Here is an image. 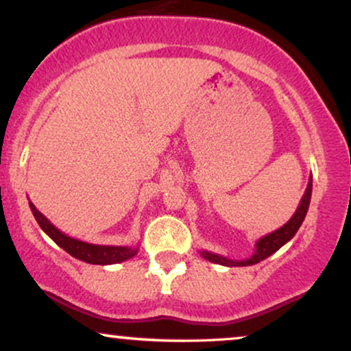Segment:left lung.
Returning a JSON list of instances; mask_svg holds the SVG:
<instances>
[{"label": "left lung", "instance_id": "8db88e82", "mask_svg": "<svg viewBox=\"0 0 351 351\" xmlns=\"http://www.w3.org/2000/svg\"><path fill=\"white\" fill-rule=\"evenodd\" d=\"M311 186H313V184H311V176H310V178H308L305 193H303L302 199H300V205H298V208H296L293 217L288 219L282 228H278V230H275V232L261 237L255 245V253H253L250 258H246V260H230V258L218 255V253L206 252V250H202V252H199V255L205 258V260L211 261V263L223 265V267H250V265H256V263H260V261H263L265 258H268L275 252H278V250L282 248L285 243H288V241L295 237L296 232H298V228L302 226L303 219H305V217H306L308 206H310Z\"/></svg>", "mask_w": 351, "mask_h": 351}]
</instances>
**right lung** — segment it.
<instances>
[{
	"label": "right lung",
	"instance_id": "right-lung-1",
	"mask_svg": "<svg viewBox=\"0 0 351 351\" xmlns=\"http://www.w3.org/2000/svg\"><path fill=\"white\" fill-rule=\"evenodd\" d=\"M29 208H32L34 218H36L38 225L41 230L51 238L55 243L63 248L64 252L69 253L71 256L78 258V260L84 261L90 265H114L121 263V261L130 260L138 253L140 246L130 245V246H118V245H95L88 243V241H82L78 238H73L64 234L61 230H58L48 218L38 210L36 206L29 202Z\"/></svg>",
	"mask_w": 351,
	"mask_h": 351
}]
</instances>
